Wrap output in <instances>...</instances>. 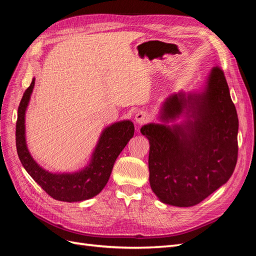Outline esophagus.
Instances as JSON below:
<instances>
[{
  "label": "esophagus",
  "mask_w": 256,
  "mask_h": 256,
  "mask_svg": "<svg viewBox=\"0 0 256 256\" xmlns=\"http://www.w3.org/2000/svg\"><path fill=\"white\" fill-rule=\"evenodd\" d=\"M150 115L145 112V111H140L138 112L134 116V122L138 125H143V124H146L147 122H150Z\"/></svg>",
  "instance_id": "obj_1"
}]
</instances>
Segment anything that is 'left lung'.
Listing matches in <instances>:
<instances>
[{"instance_id":"obj_1","label":"left lung","mask_w":256,"mask_h":256,"mask_svg":"<svg viewBox=\"0 0 256 256\" xmlns=\"http://www.w3.org/2000/svg\"><path fill=\"white\" fill-rule=\"evenodd\" d=\"M159 120L141 128L152 190L164 204L194 206L230 180L237 162L238 116L223 72L214 67L202 90L166 97Z\"/></svg>"}]
</instances>
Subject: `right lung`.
<instances>
[{
	"instance_id": "add662e5",
	"label": "right lung",
	"mask_w": 256,
	"mask_h": 256,
	"mask_svg": "<svg viewBox=\"0 0 256 256\" xmlns=\"http://www.w3.org/2000/svg\"><path fill=\"white\" fill-rule=\"evenodd\" d=\"M34 85L35 78L23 94L18 108L16 146L23 168L51 198L58 200L72 203L96 196L109 180L116 158L134 136V122L126 120L106 127L99 136L88 164L79 171L72 173L49 172L34 160L26 140V112Z\"/></svg>"
}]
</instances>
